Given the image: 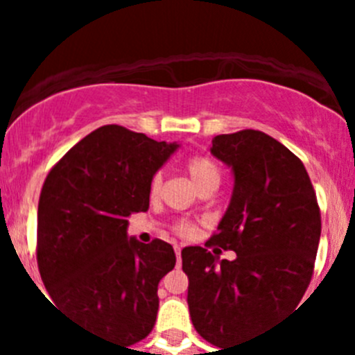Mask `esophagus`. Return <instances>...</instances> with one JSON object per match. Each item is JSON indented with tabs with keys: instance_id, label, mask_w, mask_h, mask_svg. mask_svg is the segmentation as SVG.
<instances>
[{
	"instance_id": "34e87169",
	"label": "esophagus",
	"mask_w": 355,
	"mask_h": 355,
	"mask_svg": "<svg viewBox=\"0 0 355 355\" xmlns=\"http://www.w3.org/2000/svg\"><path fill=\"white\" fill-rule=\"evenodd\" d=\"M175 258H178V265L181 263V247L175 245Z\"/></svg>"
}]
</instances>
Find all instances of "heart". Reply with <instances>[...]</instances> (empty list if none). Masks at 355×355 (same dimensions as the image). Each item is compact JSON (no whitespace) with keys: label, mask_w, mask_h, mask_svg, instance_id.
<instances>
[{"label":"heart","mask_w":355,"mask_h":355,"mask_svg":"<svg viewBox=\"0 0 355 355\" xmlns=\"http://www.w3.org/2000/svg\"><path fill=\"white\" fill-rule=\"evenodd\" d=\"M187 171L188 175H190V180L196 187H200V184L209 183V181H220V168L213 162L211 158L208 156H193L187 162ZM159 187H162V178L159 175H155L153 181H150V187H149V192L150 196H156L159 192ZM181 233H190L192 227L187 224H183L180 227Z\"/></svg>","instance_id":"b5f03b06"}]
</instances>
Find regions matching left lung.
Segmentation results:
<instances>
[{"label":"left lung","mask_w":355,"mask_h":355,"mask_svg":"<svg viewBox=\"0 0 355 355\" xmlns=\"http://www.w3.org/2000/svg\"><path fill=\"white\" fill-rule=\"evenodd\" d=\"M209 153L231 168L233 193L206 245L236 252L233 261L202 247L181 252L196 331L215 347L258 336L299 306L318 250L320 209L304 163L268 135H218Z\"/></svg>","instance_id":"8db88e82"}]
</instances>
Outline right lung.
<instances>
[{
	"instance_id": "add662e5",
	"label": "right lung",
	"mask_w": 355,
	"mask_h": 355,
	"mask_svg": "<svg viewBox=\"0 0 355 355\" xmlns=\"http://www.w3.org/2000/svg\"><path fill=\"white\" fill-rule=\"evenodd\" d=\"M117 124L87 135L44 181L37 261L53 302L124 349L153 331L158 283L175 265L171 243L128 236L149 209L156 172L178 150Z\"/></svg>"
}]
</instances>
